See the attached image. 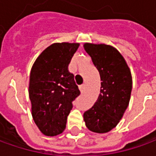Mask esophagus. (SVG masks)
<instances>
[{
    "mask_svg": "<svg viewBox=\"0 0 156 156\" xmlns=\"http://www.w3.org/2000/svg\"><path fill=\"white\" fill-rule=\"evenodd\" d=\"M85 87H86V85H85V84L80 85V87H79V88H80V92H84Z\"/></svg>",
    "mask_w": 156,
    "mask_h": 156,
    "instance_id": "obj_1",
    "label": "esophagus"
}]
</instances>
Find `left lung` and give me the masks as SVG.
<instances>
[{
    "label": "left lung",
    "instance_id": "obj_1",
    "mask_svg": "<svg viewBox=\"0 0 156 156\" xmlns=\"http://www.w3.org/2000/svg\"><path fill=\"white\" fill-rule=\"evenodd\" d=\"M86 51L100 75V94L83 115L86 126L98 133H108L119 123L129 105L133 80L124 58L115 47L85 43Z\"/></svg>",
    "mask_w": 156,
    "mask_h": 156
}]
</instances>
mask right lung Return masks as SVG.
I'll list each match as a JSON object with an SVG mask.
<instances>
[{"label": "right lung", "mask_w": 156, "mask_h": 156, "mask_svg": "<svg viewBox=\"0 0 156 156\" xmlns=\"http://www.w3.org/2000/svg\"><path fill=\"white\" fill-rule=\"evenodd\" d=\"M79 43L51 44L36 58L30 76L29 96L34 121L46 136L62 133L73 101L80 94L68 66Z\"/></svg>", "instance_id": "add662e5"}]
</instances>
